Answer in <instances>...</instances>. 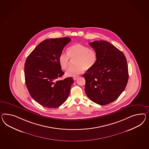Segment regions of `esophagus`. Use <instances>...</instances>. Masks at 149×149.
I'll return each mask as SVG.
<instances>
[{"instance_id":"34e87169","label":"esophagus","mask_w":149,"mask_h":149,"mask_svg":"<svg viewBox=\"0 0 149 149\" xmlns=\"http://www.w3.org/2000/svg\"><path fill=\"white\" fill-rule=\"evenodd\" d=\"M79 77V76H75V77H73V79L74 80H76L77 79H78Z\"/></svg>"}]
</instances>
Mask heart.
Segmentation results:
<instances>
[{
    "label": "heart",
    "instance_id": "b5f03b06",
    "mask_svg": "<svg viewBox=\"0 0 149 149\" xmlns=\"http://www.w3.org/2000/svg\"><path fill=\"white\" fill-rule=\"evenodd\" d=\"M75 65L70 67L65 72L67 77H75L90 69L96 63L97 53L93 48H88L86 45L75 44L67 49V54L62 53L58 57L61 67L63 70L68 68L70 59L74 60Z\"/></svg>",
    "mask_w": 149,
    "mask_h": 149
}]
</instances>
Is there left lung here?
Masks as SVG:
<instances>
[{"label":"left lung","mask_w":149,"mask_h":149,"mask_svg":"<svg viewBox=\"0 0 149 149\" xmlns=\"http://www.w3.org/2000/svg\"><path fill=\"white\" fill-rule=\"evenodd\" d=\"M89 44L96 50L97 61L83 75L85 93L94 102L107 105L120 95L127 85L126 58L123 52L107 41L95 40Z\"/></svg>","instance_id":"left-lung-1"}]
</instances>
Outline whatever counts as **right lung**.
<instances>
[{"label": "right lung", "mask_w": 149, "mask_h": 149, "mask_svg": "<svg viewBox=\"0 0 149 149\" xmlns=\"http://www.w3.org/2000/svg\"><path fill=\"white\" fill-rule=\"evenodd\" d=\"M71 40L69 37L47 39L30 54L24 65L25 81L31 97L47 108H57L68 97L72 77L58 79L64 73L58 57Z\"/></svg>", "instance_id": "add662e5"}]
</instances>
